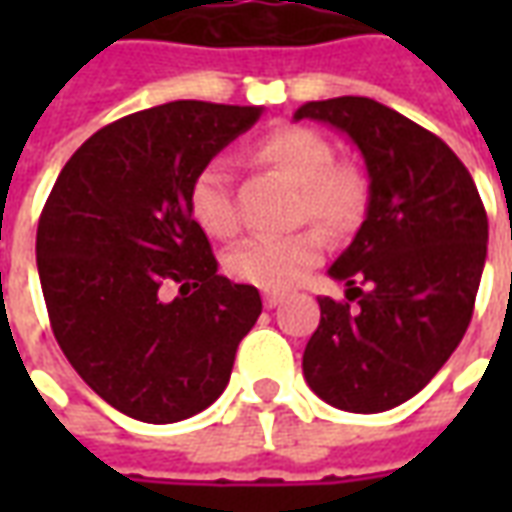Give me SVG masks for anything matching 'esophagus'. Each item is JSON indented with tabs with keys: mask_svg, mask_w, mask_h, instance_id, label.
I'll list each match as a JSON object with an SVG mask.
<instances>
[{
	"mask_svg": "<svg viewBox=\"0 0 512 512\" xmlns=\"http://www.w3.org/2000/svg\"><path fill=\"white\" fill-rule=\"evenodd\" d=\"M285 301V296L282 293H263V304H266L268 310H274V307H279Z\"/></svg>",
	"mask_w": 512,
	"mask_h": 512,
	"instance_id": "obj_1",
	"label": "esophagus"
}]
</instances>
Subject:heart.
<instances>
[{"mask_svg": "<svg viewBox=\"0 0 512 512\" xmlns=\"http://www.w3.org/2000/svg\"><path fill=\"white\" fill-rule=\"evenodd\" d=\"M252 156L299 186V216L332 235L354 233L367 211V180L356 167L334 164L332 145L318 131L282 126L266 134ZM189 211L202 233L230 238L238 227L230 178L222 161H208L189 186ZM326 238L318 227L290 235H263L238 244L227 255V274L263 290L299 285L321 263Z\"/></svg>", "mask_w": 512, "mask_h": 512, "instance_id": "obj_1", "label": "heart"}]
</instances>
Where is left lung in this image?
I'll use <instances>...</instances> for the list:
<instances>
[{"label": "left lung", "mask_w": 512, "mask_h": 512, "mask_svg": "<svg viewBox=\"0 0 512 512\" xmlns=\"http://www.w3.org/2000/svg\"><path fill=\"white\" fill-rule=\"evenodd\" d=\"M293 120L343 131L365 158V222L329 268L345 299H318L304 378L329 406L378 414L414 397L472 321L488 216L461 158L373 98L310 101ZM356 300L354 308L350 301Z\"/></svg>", "instance_id": "left-lung-1"}]
</instances>
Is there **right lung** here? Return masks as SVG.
<instances>
[{"label": "right lung", "instance_id": "right-lung-1", "mask_svg": "<svg viewBox=\"0 0 512 512\" xmlns=\"http://www.w3.org/2000/svg\"><path fill=\"white\" fill-rule=\"evenodd\" d=\"M263 106L172 101L95 131L62 167L38 222L51 329L73 370L126 417L180 422L222 395L263 310L216 274L189 211L194 175ZM179 285L175 300H164Z\"/></svg>", "mask_w": 512, "mask_h": 512}]
</instances>
